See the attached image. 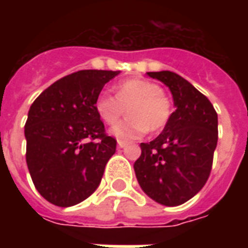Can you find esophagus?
<instances>
[{"label":"esophagus","mask_w":248,"mask_h":248,"mask_svg":"<svg viewBox=\"0 0 248 248\" xmlns=\"http://www.w3.org/2000/svg\"><path fill=\"white\" fill-rule=\"evenodd\" d=\"M129 142L127 140H118V146L119 147H124V146L127 145Z\"/></svg>","instance_id":"34e87169"}]
</instances>
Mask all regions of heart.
Here are the masks:
<instances>
[{
    "mask_svg": "<svg viewBox=\"0 0 248 248\" xmlns=\"http://www.w3.org/2000/svg\"><path fill=\"white\" fill-rule=\"evenodd\" d=\"M95 110L105 124H115L127 110L129 117L119 122L113 130L115 137L134 140L147 131L158 133L166 127L172 115L170 98L155 82L133 78L121 82L115 87V97L99 94Z\"/></svg>",
    "mask_w": 248,
    "mask_h": 248,
    "instance_id": "heart-1",
    "label": "heart"
}]
</instances>
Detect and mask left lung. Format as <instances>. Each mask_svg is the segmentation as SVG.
Masks as SVG:
<instances>
[{"mask_svg":"<svg viewBox=\"0 0 248 248\" xmlns=\"http://www.w3.org/2000/svg\"><path fill=\"white\" fill-rule=\"evenodd\" d=\"M147 74L169 86L177 110L155 140L140 143L135 175L153 201L179 206L201 191L210 177L218 143V114L208 98L177 73Z\"/></svg>","mask_w":248,"mask_h":248,"instance_id":"8db88e82","label":"left lung"}]
</instances>
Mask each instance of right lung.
I'll return each mask as SVG.
<instances>
[{
	"label": "right lung",
	"mask_w": 248,
	"mask_h": 248,
	"mask_svg": "<svg viewBox=\"0 0 248 248\" xmlns=\"http://www.w3.org/2000/svg\"><path fill=\"white\" fill-rule=\"evenodd\" d=\"M119 71L79 70L35 98L25 124L26 163L42 197L60 207L85 201L101 183L117 140L95 110L99 93Z\"/></svg>",
	"instance_id": "1"
}]
</instances>
